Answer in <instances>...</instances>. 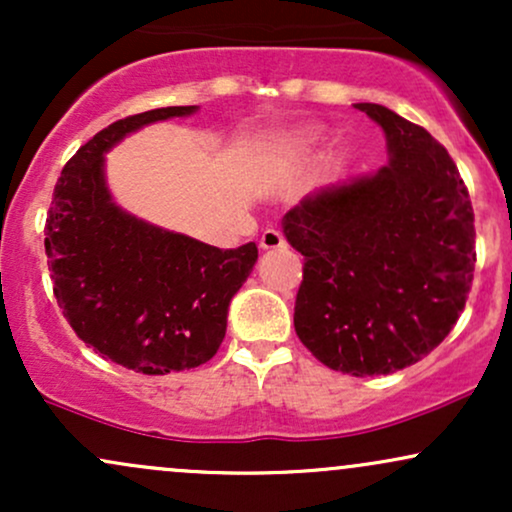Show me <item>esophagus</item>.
Listing matches in <instances>:
<instances>
[{"label":"esophagus","instance_id":"esophagus-1","mask_svg":"<svg viewBox=\"0 0 512 512\" xmlns=\"http://www.w3.org/2000/svg\"><path fill=\"white\" fill-rule=\"evenodd\" d=\"M284 245H286V240L279 231H276V228H267V231L262 233V238H260L262 250H279V248H284Z\"/></svg>","mask_w":512,"mask_h":512}]
</instances>
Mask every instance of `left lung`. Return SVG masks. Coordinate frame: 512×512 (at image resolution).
<instances>
[{
    "label": "left lung",
    "mask_w": 512,
    "mask_h": 512,
    "mask_svg": "<svg viewBox=\"0 0 512 512\" xmlns=\"http://www.w3.org/2000/svg\"><path fill=\"white\" fill-rule=\"evenodd\" d=\"M383 127L390 163L308 195L284 216L303 255L293 308L317 361L368 378L421 361L448 337L474 279V209L455 161L424 127L356 103Z\"/></svg>",
    "instance_id": "obj_1"
}]
</instances>
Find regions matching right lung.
<instances>
[{
	"instance_id": "add662e5",
	"label": "right lung",
	"mask_w": 512,
	"mask_h": 512,
	"mask_svg": "<svg viewBox=\"0 0 512 512\" xmlns=\"http://www.w3.org/2000/svg\"><path fill=\"white\" fill-rule=\"evenodd\" d=\"M173 105L129 115L81 146L62 168L45 221L57 303L76 337L134 373L166 375L207 363L226 337L228 303L257 262V245L219 250L115 207L103 154L149 122L195 113Z\"/></svg>"
}]
</instances>
